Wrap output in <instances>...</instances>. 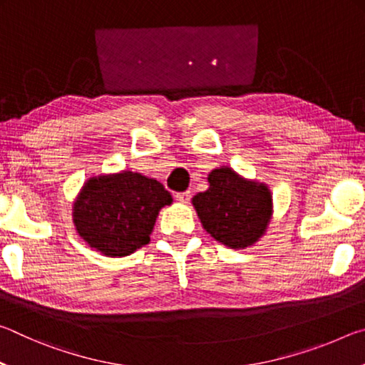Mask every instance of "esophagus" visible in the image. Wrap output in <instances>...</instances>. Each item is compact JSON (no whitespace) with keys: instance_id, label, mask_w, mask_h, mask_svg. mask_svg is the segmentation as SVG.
I'll use <instances>...</instances> for the list:
<instances>
[{"instance_id":"1","label":"esophagus","mask_w":365,"mask_h":365,"mask_svg":"<svg viewBox=\"0 0 365 365\" xmlns=\"http://www.w3.org/2000/svg\"><path fill=\"white\" fill-rule=\"evenodd\" d=\"M175 197H177V201H180V202H190L191 191H180V193L175 195Z\"/></svg>"}]
</instances>
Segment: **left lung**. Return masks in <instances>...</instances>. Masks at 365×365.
<instances>
[{
  "instance_id": "left-lung-1",
  "label": "left lung",
  "mask_w": 365,
  "mask_h": 365,
  "mask_svg": "<svg viewBox=\"0 0 365 365\" xmlns=\"http://www.w3.org/2000/svg\"><path fill=\"white\" fill-rule=\"evenodd\" d=\"M209 188L193 197L202 227L217 242L230 248H245L264 233L272 214L267 187L246 182L232 169L209 174Z\"/></svg>"
}]
</instances>
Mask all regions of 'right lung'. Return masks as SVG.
<instances>
[{"label": "right lung", "mask_w": 365, "mask_h": 365, "mask_svg": "<svg viewBox=\"0 0 365 365\" xmlns=\"http://www.w3.org/2000/svg\"><path fill=\"white\" fill-rule=\"evenodd\" d=\"M172 196L158 180L133 172L91 178L73 205L77 232L106 256H128L150 242L159 209Z\"/></svg>", "instance_id": "add662e5"}]
</instances>
